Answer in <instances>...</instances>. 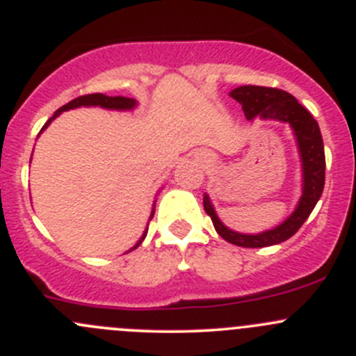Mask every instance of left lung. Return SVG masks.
<instances>
[{
  "label": "left lung",
  "instance_id": "8db88e82",
  "mask_svg": "<svg viewBox=\"0 0 356 356\" xmlns=\"http://www.w3.org/2000/svg\"><path fill=\"white\" fill-rule=\"evenodd\" d=\"M231 96L243 106L248 120H253L254 117L260 118H274V120L289 122L294 134L298 139V148H300L301 161H303V195L296 210L286 218L281 225L265 231L261 234H239L231 231L218 220L210 198L203 196L204 211L210 215L213 222L215 231L218 236L229 241L231 245L243 248H264L279 245L286 241L291 236L300 231L301 225L310 217L312 210L317 204L318 198L322 196L325 184V153L324 141H322L321 129L317 120L312 117V113L298 103L289 92L277 88H265V86H241L231 91Z\"/></svg>",
  "mask_w": 356,
  "mask_h": 356
}]
</instances>
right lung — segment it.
I'll return each instance as SVG.
<instances>
[{
    "label": "right lung",
    "mask_w": 356,
    "mask_h": 356,
    "mask_svg": "<svg viewBox=\"0 0 356 356\" xmlns=\"http://www.w3.org/2000/svg\"><path fill=\"white\" fill-rule=\"evenodd\" d=\"M77 106H103V108H111V110H131V108H134V106H136V99L125 98V96H106V95H102V92H92V95L79 96V98L72 99L70 103L63 105L62 108L56 110L55 115H53V117L49 118V120L46 122L44 125H42L41 131H44V129L49 125V122H51L55 117H58L62 111L70 110V108H77ZM153 215H155V207H153V211H152V217H149V220L153 218ZM146 234H148V229H146L145 234H143V238L139 239L138 245L132 248V250H136V248H138L143 241H145Z\"/></svg>",
    "instance_id": "right-lung-1"
}]
</instances>
